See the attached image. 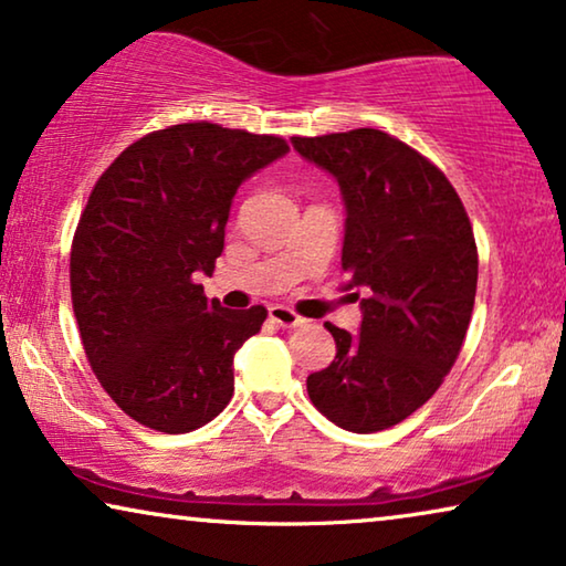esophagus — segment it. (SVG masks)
I'll use <instances>...</instances> for the list:
<instances>
[{
	"label": "esophagus",
	"instance_id": "obj_1",
	"mask_svg": "<svg viewBox=\"0 0 566 566\" xmlns=\"http://www.w3.org/2000/svg\"><path fill=\"white\" fill-rule=\"evenodd\" d=\"M268 316H270V322L283 326V329H296V326L306 322V318H301L296 311H291L289 306H270Z\"/></svg>",
	"mask_w": 566,
	"mask_h": 566
}]
</instances>
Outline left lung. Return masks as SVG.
Masks as SVG:
<instances>
[{"label": "left lung", "instance_id": "8db88e82", "mask_svg": "<svg viewBox=\"0 0 566 566\" xmlns=\"http://www.w3.org/2000/svg\"><path fill=\"white\" fill-rule=\"evenodd\" d=\"M291 143L339 184L342 270L347 289L367 293L355 337L324 324L337 355L308 375V398L347 431L390 429L437 392L460 355L478 291L472 224L447 176L380 129Z\"/></svg>", "mask_w": 566, "mask_h": 566}]
</instances>
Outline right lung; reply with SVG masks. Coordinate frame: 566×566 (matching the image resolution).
<instances>
[{"instance_id":"right-lung-1","label":"right lung","mask_w":566,"mask_h":566,"mask_svg":"<svg viewBox=\"0 0 566 566\" xmlns=\"http://www.w3.org/2000/svg\"><path fill=\"white\" fill-rule=\"evenodd\" d=\"M289 153L283 137L186 122L133 143L96 181L71 248V298L102 388L163 433L209 423L234 392V352L268 311L203 296L232 199Z\"/></svg>"}]
</instances>
